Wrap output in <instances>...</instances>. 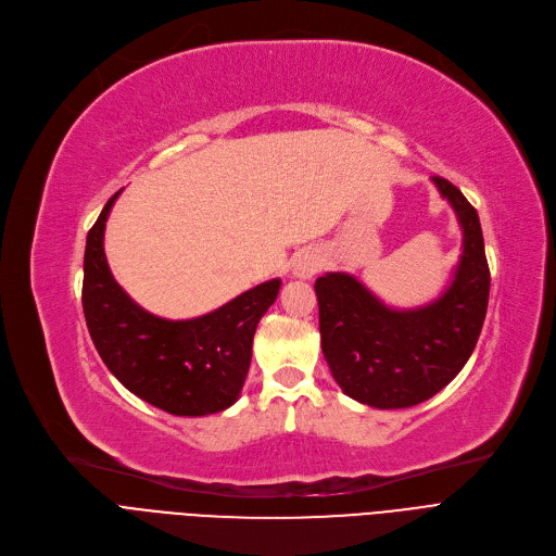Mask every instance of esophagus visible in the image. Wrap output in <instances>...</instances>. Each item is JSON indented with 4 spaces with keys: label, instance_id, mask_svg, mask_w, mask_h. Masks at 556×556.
<instances>
[{
    "label": "esophagus",
    "instance_id": "esophagus-1",
    "mask_svg": "<svg viewBox=\"0 0 556 556\" xmlns=\"http://www.w3.org/2000/svg\"><path fill=\"white\" fill-rule=\"evenodd\" d=\"M323 269V257L314 251H307L299 257L296 267H293V274H296V278H303V280H309L314 278L318 271Z\"/></svg>",
    "mask_w": 556,
    "mask_h": 556
}]
</instances>
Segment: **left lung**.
I'll return each instance as SVG.
<instances>
[{
    "mask_svg": "<svg viewBox=\"0 0 556 556\" xmlns=\"http://www.w3.org/2000/svg\"><path fill=\"white\" fill-rule=\"evenodd\" d=\"M433 184L463 228L460 263L440 299L393 309L350 274L314 285L325 362L348 397L375 408H408L440 393L469 362L484 323L492 278L478 213L451 181Z\"/></svg>",
    "mask_w": 556,
    "mask_h": 556,
    "instance_id": "left-lung-1",
    "label": "left lung"
}]
</instances>
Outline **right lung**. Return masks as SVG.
Segmentation results:
<instances>
[{
  "label": "right lung",
  "instance_id": "right-lung-1",
  "mask_svg": "<svg viewBox=\"0 0 556 556\" xmlns=\"http://www.w3.org/2000/svg\"><path fill=\"white\" fill-rule=\"evenodd\" d=\"M112 194L85 247L83 312L91 341L110 372L137 397L170 415L202 417L240 397L260 318L274 305L280 280H267L198 318L168 320L139 307L114 280L105 249Z\"/></svg>",
  "mask_w": 556,
  "mask_h": 556
}]
</instances>
